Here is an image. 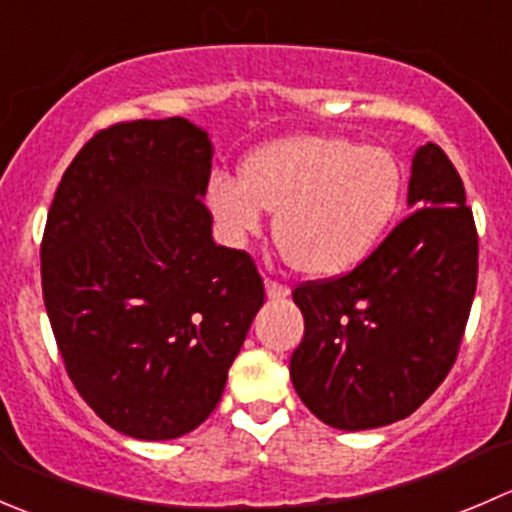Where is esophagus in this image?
<instances>
[{"mask_svg": "<svg viewBox=\"0 0 512 512\" xmlns=\"http://www.w3.org/2000/svg\"><path fill=\"white\" fill-rule=\"evenodd\" d=\"M265 294H267V299H285V297H289V287L280 285V282L265 280Z\"/></svg>", "mask_w": 512, "mask_h": 512, "instance_id": "34e87169", "label": "esophagus"}]
</instances>
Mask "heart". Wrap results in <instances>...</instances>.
<instances>
[{"instance_id": "b5f03b06", "label": "heart", "mask_w": 512, "mask_h": 512, "mask_svg": "<svg viewBox=\"0 0 512 512\" xmlns=\"http://www.w3.org/2000/svg\"><path fill=\"white\" fill-rule=\"evenodd\" d=\"M404 190L399 160L337 133H299L252 153L242 178L215 175L208 203L230 245L275 213V240L294 270L339 277L359 267L389 225Z\"/></svg>"}]
</instances>
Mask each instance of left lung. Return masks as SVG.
<instances>
[{"label": "left lung", "mask_w": 512, "mask_h": 512, "mask_svg": "<svg viewBox=\"0 0 512 512\" xmlns=\"http://www.w3.org/2000/svg\"><path fill=\"white\" fill-rule=\"evenodd\" d=\"M414 213L339 280L292 292L304 317L294 391L339 431L411 416L456 361L478 280V235L461 175L436 143L411 158Z\"/></svg>", "instance_id": "8db88e82"}]
</instances>
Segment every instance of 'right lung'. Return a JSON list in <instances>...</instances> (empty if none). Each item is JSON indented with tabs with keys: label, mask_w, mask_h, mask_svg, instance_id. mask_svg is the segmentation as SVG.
Masks as SVG:
<instances>
[{
	"label": "right lung",
	"mask_w": 512,
	"mask_h": 512,
	"mask_svg": "<svg viewBox=\"0 0 512 512\" xmlns=\"http://www.w3.org/2000/svg\"><path fill=\"white\" fill-rule=\"evenodd\" d=\"M213 141L188 118L116 123L66 168L41 287L76 391L138 441L195 431L218 406L265 289L213 240Z\"/></svg>",
	"instance_id": "right-lung-1"
}]
</instances>
